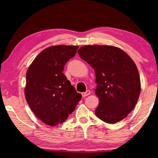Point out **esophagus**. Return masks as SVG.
I'll return each instance as SVG.
<instances>
[{
    "label": "esophagus",
    "instance_id": "34e87169",
    "mask_svg": "<svg viewBox=\"0 0 158 158\" xmlns=\"http://www.w3.org/2000/svg\"><path fill=\"white\" fill-rule=\"evenodd\" d=\"M90 94V90H87V91L84 92V93H82V96L83 97H85V96H88V95Z\"/></svg>",
    "mask_w": 158,
    "mask_h": 158
}]
</instances>
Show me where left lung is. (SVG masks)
I'll list each match as a JSON object with an SVG mask.
<instances>
[{
    "label": "left lung",
    "mask_w": 158,
    "mask_h": 158,
    "mask_svg": "<svg viewBox=\"0 0 158 158\" xmlns=\"http://www.w3.org/2000/svg\"><path fill=\"white\" fill-rule=\"evenodd\" d=\"M77 53L94 68L95 94L99 98L96 116L114 124L132 111L140 94L139 74L132 60L122 49L108 45H86Z\"/></svg>",
    "instance_id": "8db88e82"
}]
</instances>
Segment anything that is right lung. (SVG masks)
Masks as SVG:
<instances>
[{
  "mask_svg": "<svg viewBox=\"0 0 158 158\" xmlns=\"http://www.w3.org/2000/svg\"><path fill=\"white\" fill-rule=\"evenodd\" d=\"M77 46L57 45L42 50L27 72L26 100L36 117L49 126L64 122L81 99L62 71Z\"/></svg>",
  "mask_w": 158,
  "mask_h": 158,
  "instance_id": "right-lung-1",
  "label": "right lung"
}]
</instances>
